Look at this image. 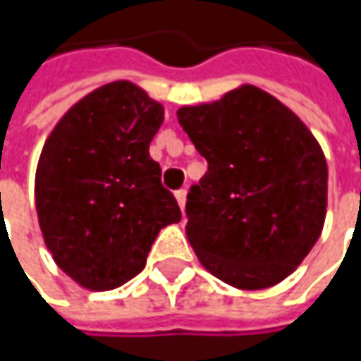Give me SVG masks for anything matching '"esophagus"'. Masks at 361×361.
Segmentation results:
<instances>
[{
    "label": "esophagus",
    "instance_id": "esophagus-1",
    "mask_svg": "<svg viewBox=\"0 0 361 361\" xmlns=\"http://www.w3.org/2000/svg\"><path fill=\"white\" fill-rule=\"evenodd\" d=\"M176 200H178L181 213H183V211H185V190H178V192H176Z\"/></svg>",
    "mask_w": 361,
    "mask_h": 361
}]
</instances>
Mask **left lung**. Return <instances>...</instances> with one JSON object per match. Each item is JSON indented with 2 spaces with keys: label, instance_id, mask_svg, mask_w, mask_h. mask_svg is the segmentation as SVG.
Returning <instances> with one entry per match:
<instances>
[{
  "label": "left lung",
  "instance_id": "1",
  "mask_svg": "<svg viewBox=\"0 0 361 361\" xmlns=\"http://www.w3.org/2000/svg\"><path fill=\"white\" fill-rule=\"evenodd\" d=\"M178 121L209 163L185 202V236L198 261L234 288L282 282L324 228L328 167L318 140L255 85L181 106Z\"/></svg>",
  "mask_w": 361,
  "mask_h": 361
}]
</instances>
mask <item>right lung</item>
<instances>
[{"instance_id": "obj_1", "label": "right lung", "mask_w": 361, "mask_h": 361, "mask_svg": "<svg viewBox=\"0 0 361 361\" xmlns=\"http://www.w3.org/2000/svg\"><path fill=\"white\" fill-rule=\"evenodd\" d=\"M163 118L142 87L112 81L66 110L43 144L39 228L56 265L87 290L137 276L159 232L181 219L148 152Z\"/></svg>"}]
</instances>
